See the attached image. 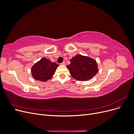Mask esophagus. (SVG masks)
<instances>
[{"instance_id":"34e87169","label":"esophagus","mask_w":134,"mask_h":134,"mask_svg":"<svg viewBox=\"0 0 134 134\" xmlns=\"http://www.w3.org/2000/svg\"><path fill=\"white\" fill-rule=\"evenodd\" d=\"M60 64L62 65H65L66 64H65V62H63L62 63H61Z\"/></svg>"}]
</instances>
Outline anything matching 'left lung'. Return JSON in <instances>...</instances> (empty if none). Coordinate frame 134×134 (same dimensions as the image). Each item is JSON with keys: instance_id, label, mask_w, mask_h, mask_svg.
Returning <instances> with one entry per match:
<instances>
[{"instance_id": "8db88e82", "label": "left lung", "mask_w": 134, "mask_h": 134, "mask_svg": "<svg viewBox=\"0 0 134 134\" xmlns=\"http://www.w3.org/2000/svg\"><path fill=\"white\" fill-rule=\"evenodd\" d=\"M70 61V64L66 68L72 78L77 80H90L98 71L96 61L88 56L77 55Z\"/></svg>"}]
</instances>
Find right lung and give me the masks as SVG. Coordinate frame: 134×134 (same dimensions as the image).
I'll use <instances>...</instances> for the list:
<instances>
[{"mask_svg": "<svg viewBox=\"0 0 134 134\" xmlns=\"http://www.w3.org/2000/svg\"><path fill=\"white\" fill-rule=\"evenodd\" d=\"M58 66L59 65L55 63H52L44 58H42L32 67V77L35 80L46 82L52 78Z\"/></svg>", "mask_w": 134, "mask_h": 134, "instance_id": "obj_1", "label": "right lung"}]
</instances>
